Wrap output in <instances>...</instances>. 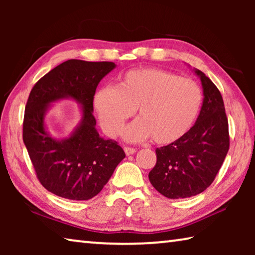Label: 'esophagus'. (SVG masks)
Masks as SVG:
<instances>
[{
  "label": "esophagus",
  "mask_w": 255,
  "mask_h": 255,
  "mask_svg": "<svg viewBox=\"0 0 255 255\" xmlns=\"http://www.w3.org/2000/svg\"><path fill=\"white\" fill-rule=\"evenodd\" d=\"M124 150H125V153H126V155H131V154H133V153L136 152V149H135V148L129 147V146H125V147H124Z\"/></svg>",
  "instance_id": "1"
}]
</instances>
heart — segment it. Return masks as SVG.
<instances>
[{
	"label": "heart",
	"mask_w": 255,
	"mask_h": 255,
	"mask_svg": "<svg viewBox=\"0 0 255 255\" xmlns=\"http://www.w3.org/2000/svg\"><path fill=\"white\" fill-rule=\"evenodd\" d=\"M201 102V89L195 81L154 68L127 72L118 86L101 88L93 100L108 136H117L138 108L140 117L124 129V138L138 141L152 136L162 145L174 143L187 133Z\"/></svg>",
	"instance_id": "heart-1"
}]
</instances>
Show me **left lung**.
Returning a JSON list of instances; mask_svg holds the SVG:
<instances>
[{
  "mask_svg": "<svg viewBox=\"0 0 255 255\" xmlns=\"http://www.w3.org/2000/svg\"><path fill=\"white\" fill-rule=\"evenodd\" d=\"M204 102L196 124L174 143L155 149L156 164L148 178L164 197L181 199L199 195L214 182L230 148L223 97L205 73L196 70Z\"/></svg>",
  "mask_w": 255,
  "mask_h": 255,
  "instance_id": "1",
  "label": "left lung"
}]
</instances>
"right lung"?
<instances>
[{
    "label": "right lung",
    "mask_w": 255,
    "mask_h": 255,
    "mask_svg": "<svg viewBox=\"0 0 255 255\" xmlns=\"http://www.w3.org/2000/svg\"><path fill=\"white\" fill-rule=\"evenodd\" d=\"M115 67L112 62L66 60L42 76L29 94L23 143L39 182L56 196L91 199L126 156L117 141L99 136L92 112L99 82ZM63 97L81 103L84 118L71 137L58 141L45 131L43 116L48 104Z\"/></svg>",
    "instance_id": "1"
}]
</instances>
